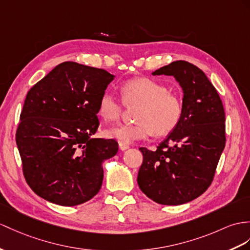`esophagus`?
<instances>
[{
  "instance_id": "obj_1",
  "label": "esophagus",
  "mask_w": 250,
  "mask_h": 250,
  "mask_svg": "<svg viewBox=\"0 0 250 250\" xmlns=\"http://www.w3.org/2000/svg\"><path fill=\"white\" fill-rule=\"evenodd\" d=\"M119 147H120L121 150H126V149L129 148V145L123 144V143H119Z\"/></svg>"
}]
</instances>
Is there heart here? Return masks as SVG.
<instances>
[{
  "instance_id": "1",
  "label": "heart",
  "mask_w": 250,
  "mask_h": 250,
  "mask_svg": "<svg viewBox=\"0 0 250 250\" xmlns=\"http://www.w3.org/2000/svg\"><path fill=\"white\" fill-rule=\"evenodd\" d=\"M122 102L125 106L138 105L133 114L137 123L119 125L105 130V136L119 143L130 144L149 137H164L171 133L184 112L180 97L163 84L148 77H136L120 86ZM123 104L109 93H104L97 105V114L105 122L118 121L123 112Z\"/></svg>"
}]
</instances>
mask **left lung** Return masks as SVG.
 <instances>
[{
    "instance_id": "obj_1",
    "label": "left lung",
    "mask_w": 250,
    "mask_h": 250,
    "mask_svg": "<svg viewBox=\"0 0 250 250\" xmlns=\"http://www.w3.org/2000/svg\"><path fill=\"white\" fill-rule=\"evenodd\" d=\"M153 75L175 77L184 91V112L156 150L140 147L143 162L138 185L158 204L182 205L202 195L214 177L226 143L224 106L205 73L185 60L164 65Z\"/></svg>"
}]
</instances>
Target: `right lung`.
Wrapping results in <instances>:
<instances>
[{"mask_svg": "<svg viewBox=\"0 0 250 250\" xmlns=\"http://www.w3.org/2000/svg\"><path fill=\"white\" fill-rule=\"evenodd\" d=\"M114 76L65 62L30 89L16 142L27 185L60 206H77L99 193L103 162L118 153L113 139L91 138L99 128L97 105Z\"/></svg>", "mask_w": 250, "mask_h": 250, "instance_id": "obj_1", "label": "right lung"}]
</instances>
